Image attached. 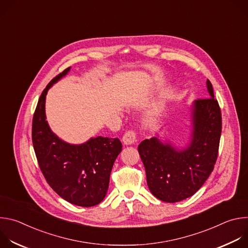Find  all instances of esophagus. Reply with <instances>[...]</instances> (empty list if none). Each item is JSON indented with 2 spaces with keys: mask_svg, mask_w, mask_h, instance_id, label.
I'll return each instance as SVG.
<instances>
[{
  "mask_svg": "<svg viewBox=\"0 0 248 248\" xmlns=\"http://www.w3.org/2000/svg\"><path fill=\"white\" fill-rule=\"evenodd\" d=\"M136 139V133L133 130L126 131L123 136V142L124 145H131L134 143Z\"/></svg>",
  "mask_w": 248,
  "mask_h": 248,
  "instance_id": "34e87169",
  "label": "esophagus"
}]
</instances>
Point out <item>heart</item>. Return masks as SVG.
<instances>
[{"label": "heart", "instance_id": "obj_1", "mask_svg": "<svg viewBox=\"0 0 248 248\" xmlns=\"http://www.w3.org/2000/svg\"><path fill=\"white\" fill-rule=\"evenodd\" d=\"M161 112H162V110H160V111H158V112H156V113L154 114V116H153V122H156V121L159 119Z\"/></svg>", "mask_w": 248, "mask_h": 248}]
</instances>
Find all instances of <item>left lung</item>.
Listing matches in <instances>:
<instances>
[{"label": "left lung", "instance_id": "8db88e82", "mask_svg": "<svg viewBox=\"0 0 248 248\" xmlns=\"http://www.w3.org/2000/svg\"><path fill=\"white\" fill-rule=\"evenodd\" d=\"M209 97L191 105V133L186 147L178 148L156 134L138 146L151 193L174 203L192 196L206 182L218 157L222 116L213 86L207 79Z\"/></svg>", "mask_w": 248, "mask_h": 248}]
</instances>
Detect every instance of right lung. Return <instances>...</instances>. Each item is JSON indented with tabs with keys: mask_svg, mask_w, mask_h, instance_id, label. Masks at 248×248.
Wrapping results in <instances>:
<instances>
[{
	"mask_svg": "<svg viewBox=\"0 0 248 248\" xmlns=\"http://www.w3.org/2000/svg\"><path fill=\"white\" fill-rule=\"evenodd\" d=\"M69 70L54 78L42 92L32 121V143L49 186L67 202L91 207L107 194L111 170L123 146L119 138L103 136L70 144L52 131L46 121V95Z\"/></svg>",
	"mask_w": 248,
	"mask_h": 248,
	"instance_id": "1",
	"label": "right lung"
}]
</instances>
